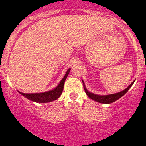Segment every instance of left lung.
I'll use <instances>...</instances> for the list:
<instances>
[{
  "mask_svg": "<svg viewBox=\"0 0 146 146\" xmlns=\"http://www.w3.org/2000/svg\"><path fill=\"white\" fill-rule=\"evenodd\" d=\"M133 81L128 87L127 88L124 90L121 91V92H118V93H115V94H111V95H95V94L93 93H91V92H88V90L86 89L85 88V85H84V82L82 81V83H83V87H84V90H85V93L87 94L88 97H89L90 99L93 100L98 102H100V103H103V104H110V103H112L114 102H115L116 100L119 99L120 98H121L123 95H124L126 92H128L129 89L131 88V87L132 86V85L133 84Z\"/></svg>",
  "mask_w": 146,
  "mask_h": 146,
  "instance_id": "8db88e82",
  "label": "left lung"
}]
</instances>
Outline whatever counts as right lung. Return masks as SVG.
<instances>
[{
  "label": "right lung",
  "instance_id": "right-lung-1",
  "mask_svg": "<svg viewBox=\"0 0 146 146\" xmlns=\"http://www.w3.org/2000/svg\"><path fill=\"white\" fill-rule=\"evenodd\" d=\"M70 69H68L66 72V75L64 77V78L61 80L60 83L58 84V86L55 88V89L52 90L48 91L46 92H42V93H23V92H19L21 95L27 98V99L30 100L33 102H40V103H45V102H49L56 100L58 99L61 95L64 90V85L65 80H66V78L68 76V73L70 72Z\"/></svg>",
  "mask_w": 146,
  "mask_h": 146
}]
</instances>
